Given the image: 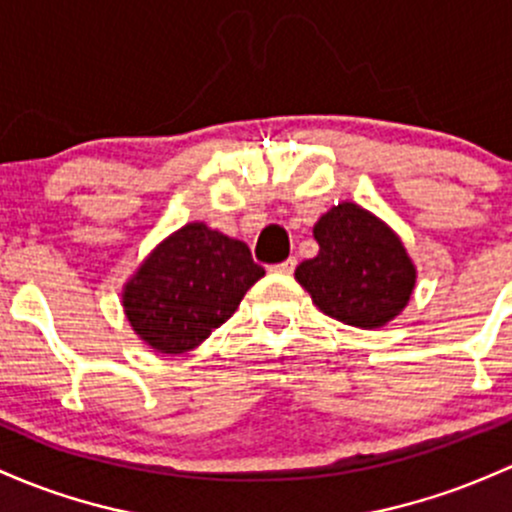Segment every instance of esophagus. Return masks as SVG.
I'll return each mask as SVG.
<instances>
[{
	"mask_svg": "<svg viewBox=\"0 0 512 512\" xmlns=\"http://www.w3.org/2000/svg\"><path fill=\"white\" fill-rule=\"evenodd\" d=\"M295 266H298V261H295V258L291 256V258H286V261H281V263H276V266H271V271L273 273H293L295 271Z\"/></svg>",
	"mask_w": 512,
	"mask_h": 512,
	"instance_id": "esophagus-1",
	"label": "esophagus"
}]
</instances>
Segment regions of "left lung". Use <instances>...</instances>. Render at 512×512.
<instances>
[{"instance_id": "left-lung-1", "label": "left lung", "mask_w": 512, "mask_h": 512, "mask_svg": "<svg viewBox=\"0 0 512 512\" xmlns=\"http://www.w3.org/2000/svg\"><path fill=\"white\" fill-rule=\"evenodd\" d=\"M320 251L295 268V281L330 318L382 328L407 308L416 268L402 239L367 209L342 202L313 226Z\"/></svg>"}]
</instances>
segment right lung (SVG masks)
Wrapping results in <instances>:
<instances>
[{"instance_id":"1","label":"right lung","mask_w":512,"mask_h":512,"mask_svg":"<svg viewBox=\"0 0 512 512\" xmlns=\"http://www.w3.org/2000/svg\"><path fill=\"white\" fill-rule=\"evenodd\" d=\"M263 273L244 241L194 221L140 263L123 288V308L152 350L182 355L234 315Z\"/></svg>"}]
</instances>
